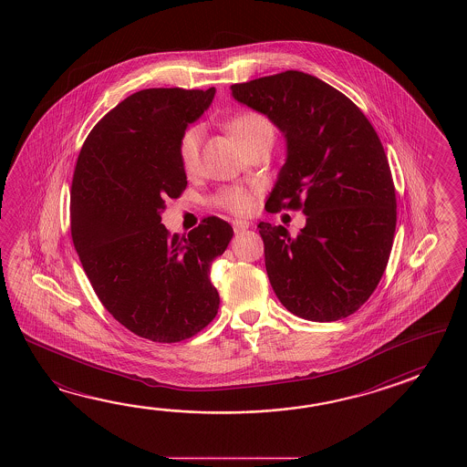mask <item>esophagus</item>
<instances>
[{"label": "esophagus", "mask_w": 467, "mask_h": 467, "mask_svg": "<svg viewBox=\"0 0 467 467\" xmlns=\"http://www.w3.org/2000/svg\"><path fill=\"white\" fill-rule=\"evenodd\" d=\"M232 225H234L235 234H242V232H245L250 227V222H247V220H234Z\"/></svg>", "instance_id": "esophagus-1"}]
</instances>
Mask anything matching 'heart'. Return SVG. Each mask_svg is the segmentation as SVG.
Returning a JSON list of instances; mask_svg holds the SVG:
<instances>
[{"label": "heart", "instance_id": "1", "mask_svg": "<svg viewBox=\"0 0 467 467\" xmlns=\"http://www.w3.org/2000/svg\"><path fill=\"white\" fill-rule=\"evenodd\" d=\"M230 130L238 140L242 147H247L254 141L264 139H274V129L264 115L255 111L242 113L230 123ZM203 141V127L193 125L183 131L179 143V157L182 169L187 173H193L199 169L200 150ZM220 205L232 210L234 213H247L252 209V197L245 190H229L222 193L219 199Z\"/></svg>", "mask_w": 467, "mask_h": 467}]
</instances>
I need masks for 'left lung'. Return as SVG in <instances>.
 Masks as SVG:
<instances>
[{
  "instance_id": "left-lung-1",
  "label": "left lung",
  "mask_w": 467,
  "mask_h": 467,
  "mask_svg": "<svg viewBox=\"0 0 467 467\" xmlns=\"http://www.w3.org/2000/svg\"><path fill=\"white\" fill-rule=\"evenodd\" d=\"M232 97L287 143L268 207L307 215L296 237L258 223L270 285L297 317H348L378 287L396 232V190L376 130L344 93L304 71L232 85Z\"/></svg>"
}]
</instances>
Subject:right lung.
I'll list each match as a JSON object with an SVG mask.
<instances>
[{
    "instance_id": "add662e5",
    "label": "right lung",
    "mask_w": 467,
    "mask_h": 467,
    "mask_svg": "<svg viewBox=\"0 0 467 467\" xmlns=\"http://www.w3.org/2000/svg\"><path fill=\"white\" fill-rule=\"evenodd\" d=\"M215 88H149L123 99L89 131L71 183V237L99 302L153 342H180L219 312L210 267L229 247L225 220L187 237L161 223L165 200L187 189L179 143Z\"/></svg>"
}]
</instances>
